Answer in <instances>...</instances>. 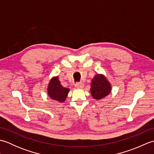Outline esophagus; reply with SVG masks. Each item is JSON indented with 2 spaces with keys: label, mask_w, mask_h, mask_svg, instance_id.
I'll use <instances>...</instances> for the list:
<instances>
[{
  "label": "esophagus",
  "mask_w": 154,
  "mask_h": 154,
  "mask_svg": "<svg viewBox=\"0 0 154 154\" xmlns=\"http://www.w3.org/2000/svg\"><path fill=\"white\" fill-rule=\"evenodd\" d=\"M84 84L83 83H77L75 84V87L77 88H83Z\"/></svg>",
  "instance_id": "1"
}]
</instances>
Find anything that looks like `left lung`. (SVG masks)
<instances>
[{"label": "left lung", "instance_id": "1", "mask_svg": "<svg viewBox=\"0 0 154 154\" xmlns=\"http://www.w3.org/2000/svg\"><path fill=\"white\" fill-rule=\"evenodd\" d=\"M111 85L103 75L97 74L92 79L91 93L93 99L99 100L110 93Z\"/></svg>", "mask_w": 154, "mask_h": 154}]
</instances>
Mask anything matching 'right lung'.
<instances>
[{"label": "right lung", "mask_w": 154, "mask_h": 154, "mask_svg": "<svg viewBox=\"0 0 154 154\" xmlns=\"http://www.w3.org/2000/svg\"><path fill=\"white\" fill-rule=\"evenodd\" d=\"M69 89L61 86L58 77H53L50 80L48 87V93L51 99L62 103L65 100Z\"/></svg>", "instance_id": "add662e5"}]
</instances>
